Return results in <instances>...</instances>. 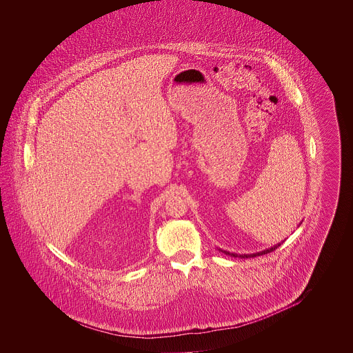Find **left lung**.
<instances>
[{
    "label": "left lung",
    "instance_id": "1",
    "mask_svg": "<svg viewBox=\"0 0 353 353\" xmlns=\"http://www.w3.org/2000/svg\"><path fill=\"white\" fill-rule=\"evenodd\" d=\"M302 224V221L299 223V225ZM284 242V241H283ZM283 242H280V243H277V245H274V246H272V248H269V249H265V250H262V252H252V254H235V252H227V250H221V249H219L220 252H224L225 255H231V256H238V258H252V256H259V255H263V254H268V252H274L279 246H281V243Z\"/></svg>",
    "mask_w": 353,
    "mask_h": 353
}]
</instances>
